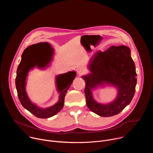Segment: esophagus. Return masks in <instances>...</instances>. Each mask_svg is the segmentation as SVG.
<instances>
[{
    "mask_svg": "<svg viewBox=\"0 0 153 153\" xmlns=\"http://www.w3.org/2000/svg\"><path fill=\"white\" fill-rule=\"evenodd\" d=\"M77 73L79 76H81L82 74H83L85 73V71L84 70V68H82V67H79L77 69Z\"/></svg>",
    "mask_w": 153,
    "mask_h": 153,
    "instance_id": "34e87169",
    "label": "esophagus"
}]
</instances>
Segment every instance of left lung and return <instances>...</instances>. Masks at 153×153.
Returning a JSON list of instances; mask_svg holds the SVG:
<instances>
[{
	"label": "left lung",
	"instance_id": "obj_1",
	"mask_svg": "<svg viewBox=\"0 0 153 153\" xmlns=\"http://www.w3.org/2000/svg\"><path fill=\"white\" fill-rule=\"evenodd\" d=\"M88 68L90 73L82 77L86 83L87 106L102 117H111L120 113L132 100L137 83L136 67L129 48L112 46L103 52L98 51L90 59ZM106 85L115 87L117 96L111 102L99 103L94 99L92 91Z\"/></svg>",
	"mask_w": 153,
	"mask_h": 153
}]
</instances>
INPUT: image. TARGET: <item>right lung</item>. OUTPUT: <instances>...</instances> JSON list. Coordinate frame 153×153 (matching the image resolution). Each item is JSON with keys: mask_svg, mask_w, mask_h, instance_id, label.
<instances>
[{"mask_svg": "<svg viewBox=\"0 0 153 153\" xmlns=\"http://www.w3.org/2000/svg\"><path fill=\"white\" fill-rule=\"evenodd\" d=\"M38 45L39 43H37L28 47L24 50L22 55L21 61L17 67L16 73V87L18 97L22 105L36 117L41 119H47L57 114L63 107L65 96L76 76V73L73 71L56 76V88L60 94L58 102L54 105L43 108L33 103L28 97L26 91L27 78L28 76V73L35 67L43 69L49 66L53 60L54 54L53 48L49 45L50 50L47 56L48 60L45 62L42 59L40 56L36 53Z\"/></svg>", "mask_w": 153, "mask_h": 153, "instance_id": "obj_1", "label": "right lung"}]
</instances>
